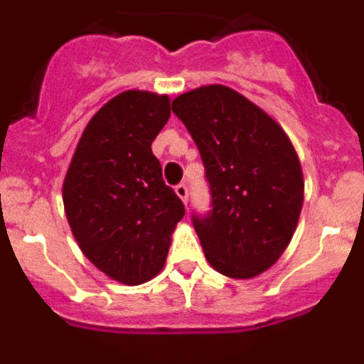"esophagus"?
<instances>
[{"label": "esophagus", "mask_w": 364, "mask_h": 364, "mask_svg": "<svg viewBox=\"0 0 364 364\" xmlns=\"http://www.w3.org/2000/svg\"><path fill=\"white\" fill-rule=\"evenodd\" d=\"M175 193L180 197V200L184 202V204H188V198H189V189L186 184H178L175 186Z\"/></svg>", "instance_id": "34e87169"}]
</instances>
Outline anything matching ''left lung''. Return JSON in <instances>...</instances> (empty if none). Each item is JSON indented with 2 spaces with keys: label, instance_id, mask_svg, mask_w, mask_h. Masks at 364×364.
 <instances>
[{
  "label": "left lung",
  "instance_id": "left-lung-1",
  "mask_svg": "<svg viewBox=\"0 0 364 364\" xmlns=\"http://www.w3.org/2000/svg\"><path fill=\"white\" fill-rule=\"evenodd\" d=\"M200 151L211 210L193 213L205 259L231 279H252L279 260L304 200L299 156L281 125L226 85L173 100Z\"/></svg>",
  "mask_w": 364,
  "mask_h": 364
}]
</instances>
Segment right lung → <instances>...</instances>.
Here are the masks:
<instances>
[{"mask_svg": "<svg viewBox=\"0 0 364 364\" xmlns=\"http://www.w3.org/2000/svg\"><path fill=\"white\" fill-rule=\"evenodd\" d=\"M169 114V96L120 92L87 124L63 180L65 215L80 250L124 284L159 275L186 213L151 151Z\"/></svg>", "mask_w": 364, "mask_h": 364, "instance_id": "add662e5", "label": "right lung"}]
</instances>
